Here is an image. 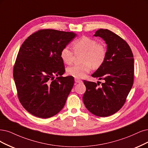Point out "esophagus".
<instances>
[{"label":"esophagus","mask_w":148,"mask_h":148,"mask_svg":"<svg viewBox=\"0 0 148 148\" xmlns=\"http://www.w3.org/2000/svg\"><path fill=\"white\" fill-rule=\"evenodd\" d=\"M74 80H75V82H77V83H82V80L79 79H77V78H75Z\"/></svg>","instance_id":"obj_1"}]
</instances>
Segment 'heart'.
<instances>
[{
  "instance_id": "1",
  "label": "heart",
  "mask_w": 148,
  "mask_h": 148,
  "mask_svg": "<svg viewBox=\"0 0 148 148\" xmlns=\"http://www.w3.org/2000/svg\"><path fill=\"white\" fill-rule=\"evenodd\" d=\"M72 46L75 54L83 53L81 62L82 63L74 64L66 68V73L75 78H83L90 73L92 66L95 69L100 68L104 63L107 56V49L102 43L97 42L93 38L84 36L73 42ZM60 58L67 64L73 63L74 53L68 46H65L60 51Z\"/></svg>"
}]
</instances>
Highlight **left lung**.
I'll return each instance as SVG.
<instances>
[{"label": "left lung", "mask_w": 148, "mask_h": 148, "mask_svg": "<svg viewBox=\"0 0 148 148\" xmlns=\"http://www.w3.org/2000/svg\"><path fill=\"white\" fill-rule=\"evenodd\" d=\"M95 36H99L107 45L104 63L92 77L103 82L97 84L84 80L86 91L83 101L86 108L100 117L112 115L121 108L132 88L134 78V60L127 42L107 29H99Z\"/></svg>", "instance_id": "left-lung-1"}]
</instances>
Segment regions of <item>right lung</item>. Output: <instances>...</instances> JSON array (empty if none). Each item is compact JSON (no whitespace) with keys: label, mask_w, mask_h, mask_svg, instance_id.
Instances as JSON below:
<instances>
[{"label":"right lung","mask_w":148,"mask_h":148,"mask_svg":"<svg viewBox=\"0 0 148 148\" xmlns=\"http://www.w3.org/2000/svg\"><path fill=\"white\" fill-rule=\"evenodd\" d=\"M76 35L73 32L40 30L20 47L13 77L21 103L33 115L48 118L63 108L74 79L62 76L65 69L60 53Z\"/></svg>","instance_id":"1"}]
</instances>
